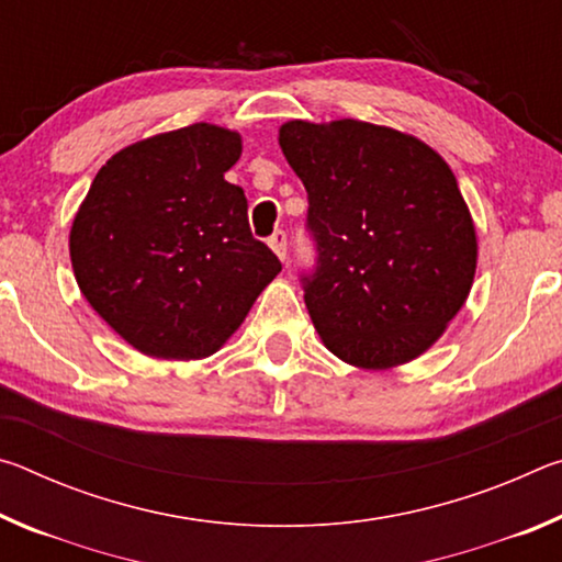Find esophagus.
I'll use <instances>...</instances> for the list:
<instances>
[{"mask_svg":"<svg viewBox=\"0 0 562 562\" xmlns=\"http://www.w3.org/2000/svg\"><path fill=\"white\" fill-rule=\"evenodd\" d=\"M268 245L272 247V252L278 255L280 260L288 258V235H284V231H278V233H274V235L270 237V240H268Z\"/></svg>","mask_w":562,"mask_h":562,"instance_id":"obj_1","label":"esophagus"}]
</instances>
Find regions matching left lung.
<instances>
[{"mask_svg":"<svg viewBox=\"0 0 562 562\" xmlns=\"http://www.w3.org/2000/svg\"><path fill=\"white\" fill-rule=\"evenodd\" d=\"M280 148L310 198L317 272L304 304L331 355L359 369L422 357L469 300L479 240L449 164L376 123L288 121Z\"/></svg>","mask_w":562,"mask_h":562,"instance_id":"left-lung-1","label":"left lung"}]
</instances>
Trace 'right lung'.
Listing matches in <instances>:
<instances>
[{
	"mask_svg": "<svg viewBox=\"0 0 562 562\" xmlns=\"http://www.w3.org/2000/svg\"><path fill=\"white\" fill-rule=\"evenodd\" d=\"M240 154V133L215 123L136 140L101 166L74 215L79 290L140 355H215L282 270L250 233L243 188L225 180Z\"/></svg>",
	"mask_w": 562,
	"mask_h": 562,
	"instance_id": "right-lung-1",
	"label": "right lung"
}]
</instances>
